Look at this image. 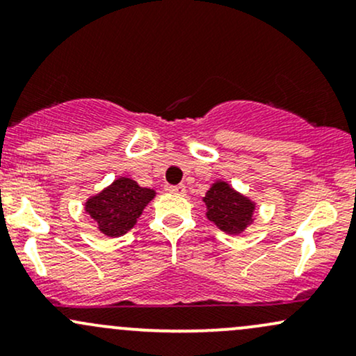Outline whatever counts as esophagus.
<instances>
[{
	"label": "esophagus",
	"instance_id": "34e87169",
	"mask_svg": "<svg viewBox=\"0 0 356 356\" xmlns=\"http://www.w3.org/2000/svg\"><path fill=\"white\" fill-rule=\"evenodd\" d=\"M169 192H172V194H177V195H182V194H186V186H184V184H179V186H170Z\"/></svg>",
	"mask_w": 356,
	"mask_h": 356
}]
</instances>
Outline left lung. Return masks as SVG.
Returning <instances> with one entry per match:
<instances>
[{"label":"left lung","mask_w":356,"mask_h":356,"mask_svg":"<svg viewBox=\"0 0 356 356\" xmlns=\"http://www.w3.org/2000/svg\"><path fill=\"white\" fill-rule=\"evenodd\" d=\"M204 202L207 206V219L229 234H239L252 222L254 204L226 182H216L207 191Z\"/></svg>","instance_id":"left-lung-1"}]
</instances>
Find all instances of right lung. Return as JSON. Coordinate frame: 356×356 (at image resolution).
<instances>
[{"instance_id":"right-lung-1","label":"right lung","mask_w":356,"mask_h":356,"mask_svg":"<svg viewBox=\"0 0 356 356\" xmlns=\"http://www.w3.org/2000/svg\"><path fill=\"white\" fill-rule=\"evenodd\" d=\"M154 195L152 189L140 187L132 179L120 177L99 195L88 199L85 211L99 224L100 232L117 238L136 226L137 218Z\"/></svg>"}]
</instances>
